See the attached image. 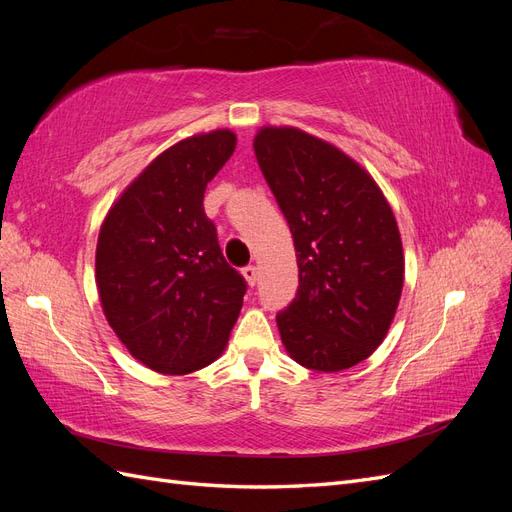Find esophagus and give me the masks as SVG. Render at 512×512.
I'll return each mask as SVG.
<instances>
[{"label": "esophagus", "mask_w": 512, "mask_h": 512, "mask_svg": "<svg viewBox=\"0 0 512 512\" xmlns=\"http://www.w3.org/2000/svg\"><path fill=\"white\" fill-rule=\"evenodd\" d=\"M243 277H245V282L250 284V286H256V282H258V269L254 267V265H247L243 271Z\"/></svg>", "instance_id": "esophagus-1"}]
</instances>
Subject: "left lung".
Listing matches in <instances>:
<instances>
[{"mask_svg": "<svg viewBox=\"0 0 512 512\" xmlns=\"http://www.w3.org/2000/svg\"><path fill=\"white\" fill-rule=\"evenodd\" d=\"M254 153L290 226L299 292L277 329L290 359L342 371L391 329L404 288V247L380 185L333 143L292 126H262Z\"/></svg>", "mask_w": 512, "mask_h": 512, "instance_id": "8db88e82", "label": "left lung"}]
</instances>
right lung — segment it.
I'll return each instance as SVG.
<instances>
[{
    "mask_svg": "<svg viewBox=\"0 0 512 512\" xmlns=\"http://www.w3.org/2000/svg\"><path fill=\"white\" fill-rule=\"evenodd\" d=\"M237 147L228 128L183 138L153 158L108 209L96 247L106 322L138 363L192 374L222 356L245 280L205 215L207 183Z\"/></svg>",
    "mask_w": 512,
    "mask_h": 512,
    "instance_id": "obj_1",
    "label": "right lung"
}]
</instances>
